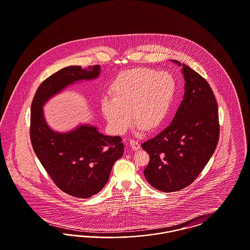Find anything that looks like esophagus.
<instances>
[{
    "instance_id": "1",
    "label": "esophagus",
    "mask_w": 250,
    "mask_h": 250,
    "mask_svg": "<svg viewBox=\"0 0 250 250\" xmlns=\"http://www.w3.org/2000/svg\"><path fill=\"white\" fill-rule=\"evenodd\" d=\"M130 146L133 151H138V150L141 149V144L138 143L137 141H134V140H131Z\"/></svg>"
}]
</instances>
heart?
I'll list each match as a JSON object with an SVG mask.
<instances>
[{
    "label": "heart",
    "instance_id": "heart-1",
    "mask_svg": "<svg viewBox=\"0 0 250 250\" xmlns=\"http://www.w3.org/2000/svg\"><path fill=\"white\" fill-rule=\"evenodd\" d=\"M176 90L174 78L167 72L143 67L123 72L113 81L111 97L101 101V111L109 129L123 135L132 119L139 129L153 132L165 123Z\"/></svg>",
    "mask_w": 250,
    "mask_h": 250
}]
</instances>
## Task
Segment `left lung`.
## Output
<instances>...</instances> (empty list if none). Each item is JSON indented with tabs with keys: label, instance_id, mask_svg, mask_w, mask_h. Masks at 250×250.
<instances>
[{
	"label": "left lung",
	"instance_id": "obj_1",
	"mask_svg": "<svg viewBox=\"0 0 250 250\" xmlns=\"http://www.w3.org/2000/svg\"><path fill=\"white\" fill-rule=\"evenodd\" d=\"M182 67L185 94L171 124L142 144L150 161L147 182L157 190H181L198 177L214 154L219 137L218 110L208 83L189 66Z\"/></svg>",
	"mask_w": 250,
	"mask_h": 250
}]
</instances>
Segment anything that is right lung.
Here are the masks:
<instances>
[{
  "label": "right lung",
  "instance_id": "1",
  "mask_svg": "<svg viewBox=\"0 0 250 250\" xmlns=\"http://www.w3.org/2000/svg\"><path fill=\"white\" fill-rule=\"evenodd\" d=\"M100 73V65L64 67L38 87L31 107L30 135L36 156L61 190L82 199L94 196L107 184L114 162L124 155L122 138L103 135L89 124L66 132L53 130L43 107L66 87L95 80Z\"/></svg>",
  "mask_w": 250,
  "mask_h": 250
}]
</instances>
